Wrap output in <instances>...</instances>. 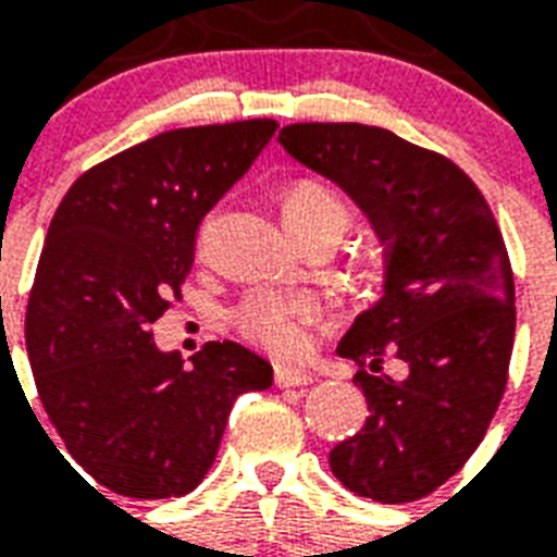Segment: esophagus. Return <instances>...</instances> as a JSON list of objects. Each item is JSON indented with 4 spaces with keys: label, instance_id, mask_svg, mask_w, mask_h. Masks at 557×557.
Segmentation results:
<instances>
[{
    "label": "esophagus",
    "instance_id": "34e87169",
    "mask_svg": "<svg viewBox=\"0 0 557 557\" xmlns=\"http://www.w3.org/2000/svg\"><path fill=\"white\" fill-rule=\"evenodd\" d=\"M274 384L277 387H306V384H312V372L297 370V367H277Z\"/></svg>",
    "mask_w": 557,
    "mask_h": 557
}]
</instances>
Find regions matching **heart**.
Masks as SVG:
<instances>
[{
    "mask_svg": "<svg viewBox=\"0 0 557 557\" xmlns=\"http://www.w3.org/2000/svg\"><path fill=\"white\" fill-rule=\"evenodd\" d=\"M283 216L297 236L321 225H349V201L321 178H300L283 196ZM321 300L309 292H253L236 306L234 323L245 338L274 356H297L306 326L321 318Z\"/></svg>",
    "mask_w": 557,
    "mask_h": 557,
    "instance_id": "b5f03b06",
    "label": "heart"
}]
</instances>
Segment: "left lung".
Instances as JSON below:
<instances>
[{"mask_svg": "<svg viewBox=\"0 0 557 557\" xmlns=\"http://www.w3.org/2000/svg\"><path fill=\"white\" fill-rule=\"evenodd\" d=\"M280 144L347 193L384 245V295L338 344L361 367L370 416L332 448V474L358 497L419 500L466 466L509 379L515 277L497 219L454 161L381 126L292 124ZM384 355L401 380L380 372Z\"/></svg>", "mask_w": 557, "mask_h": 557, "instance_id": "8db88e82", "label": "left lung"}]
</instances>
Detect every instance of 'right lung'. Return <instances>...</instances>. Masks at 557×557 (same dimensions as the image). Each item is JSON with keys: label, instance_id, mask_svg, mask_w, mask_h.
I'll use <instances>...</instances> for the list:
<instances>
[{"label": "right lung", "instance_id": "obj_1", "mask_svg": "<svg viewBox=\"0 0 557 557\" xmlns=\"http://www.w3.org/2000/svg\"><path fill=\"white\" fill-rule=\"evenodd\" d=\"M274 129L277 121L253 117L135 144L86 170L48 225L25 347L60 440L109 492H193L236 398L274 381L269 361L234 341H210L185 367L150 332L182 297L199 222Z\"/></svg>", "mask_w": 557, "mask_h": 557}]
</instances>
